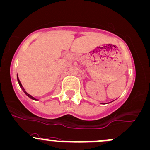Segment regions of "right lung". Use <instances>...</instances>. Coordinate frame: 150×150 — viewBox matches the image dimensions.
<instances>
[{
  "label": "right lung",
  "instance_id": "obj_1",
  "mask_svg": "<svg viewBox=\"0 0 150 150\" xmlns=\"http://www.w3.org/2000/svg\"><path fill=\"white\" fill-rule=\"evenodd\" d=\"M17 79H18V84H19L20 87H21V89H22V90H23V92H24V93H25V95H27V96H28V98H30V99H32V100H38L37 99H35V98H34V97H33V96H32V95H29V94H28V93H27V92H26V91H25V89L23 88V87L22 84H21V82H20L19 79H18V76H17Z\"/></svg>",
  "mask_w": 150,
  "mask_h": 150
}]
</instances>
